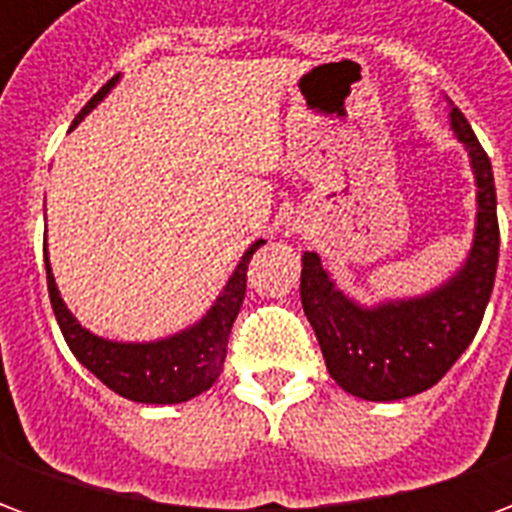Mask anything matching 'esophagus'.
<instances>
[{"label": "esophagus", "instance_id": "1", "mask_svg": "<svg viewBox=\"0 0 512 512\" xmlns=\"http://www.w3.org/2000/svg\"><path fill=\"white\" fill-rule=\"evenodd\" d=\"M296 233H299V230H296Z\"/></svg>", "mask_w": 512, "mask_h": 512}]
</instances>
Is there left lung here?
Listing matches in <instances>:
<instances>
[{
  "mask_svg": "<svg viewBox=\"0 0 512 512\" xmlns=\"http://www.w3.org/2000/svg\"><path fill=\"white\" fill-rule=\"evenodd\" d=\"M450 106V128L469 153L474 175V235L463 263L419 296L359 304L323 268L301 257V307L321 343L329 376L348 395L389 403L439 384L480 329L499 263V224L491 158L469 120Z\"/></svg>",
  "mask_w": 512,
  "mask_h": 512,
  "instance_id": "left-lung-1",
  "label": "left lung"
}]
</instances>
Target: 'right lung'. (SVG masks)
I'll return each mask as SVG.
<instances>
[{
  "label": "right lung",
  "instance_id": "1",
  "mask_svg": "<svg viewBox=\"0 0 512 512\" xmlns=\"http://www.w3.org/2000/svg\"><path fill=\"white\" fill-rule=\"evenodd\" d=\"M117 82H120V73L90 98V104L84 106L73 120L71 131L104 101ZM263 244H266L263 238L249 244V249L238 260V266L233 268L230 279L224 282V288L219 290V296L213 299V304L200 321H194L191 326L169 334V337L145 340V343L109 340V337L90 332L87 326L76 321V315L68 310V304L62 301L60 288L54 282L49 244H43L46 282H49L54 318L60 323V332L73 356L112 392L128 397L134 403H150V406L186 403L191 397L208 392L222 373L224 356H227V337H230L235 315L241 310L246 296V268H249L252 255Z\"/></svg>",
  "mask_w": 512,
  "mask_h": 512
}]
</instances>
